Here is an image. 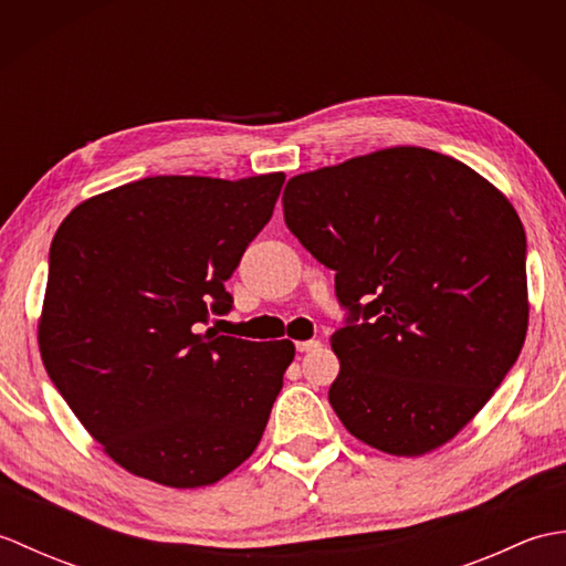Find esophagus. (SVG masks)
<instances>
[{"label": "esophagus", "instance_id": "obj_1", "mask_svg": "<svg viewBox=\"0 0 566 566\" xmlns=\"http://www.w3.org/2000/svg\"><path fill=\"white\" fill-rule=\"evenodd\" d=\"M296 350L298 353H316V350H321V340H302V343H296Z\"/></svg>", "mask_w": 566, "mask_h": 566}]
</instances>
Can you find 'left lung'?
I'll list each match as a JSON object with an SVG mask.
<instances>
[{
  "label": "left lung",
  "instance_id": "8db88e82",
  "mask_svg": "<svg viewBox=\"0 0 566 566\" xmlns=\"http://www.w3.org/2000/svg\"><path fill=\"white\" fill-rule=\"evenodd\" d=\"M282 203L350 311L331 338L343 426L396 457L452 440L525 343V231L511 201L450 155L399 146L296 175Z\"/></svg>",
  "mask_w": 566,
  "mask_h": 566
}]
</instances>
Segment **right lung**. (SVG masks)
<instances>
[{
    "label": "right lung",
    "instance_id": "obj_1",
    "mask_svg": "<svg viewBox=\"0 0 566 566\" xmlns=\"http://www.w3.org/2000/svg\"><path fill=\"white\" fill-rule=\"evenodd\" d=\"M282 185L284 172L146 177L60 223L41 357L72 413L130 474L197 489L255 452L294 345L200 331L231 311L223 282Z\"/></svg>",
    "mask_w": 566,
    "mask_h": 566
}]
</instances>
